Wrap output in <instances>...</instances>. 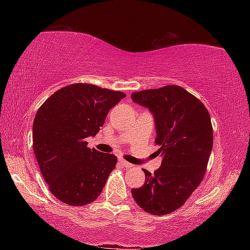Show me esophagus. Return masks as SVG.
Segmentation results:
<instances>
[{
	"instance_id": "obj_1",
	"label": "esophagus",
	"mask_w": 250,
	"mask_h": 250,
	"mask_svg": "<svg viewBox=\"0 0 250 250\" xmlns=\"http://www.w3.org/2000/svg\"><path fill=\"white\" fill-rule=\"evenodd\" d=\"M119 163H120V166H121V167H126V168H130V167H133L132 164L129 163V162H126V161H125V160H119Z\"/></svg>"
}]
</instances>
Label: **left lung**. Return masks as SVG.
Returning <instances> with one entry per match:
<instances>
[{
    "label": "left lung",
    "mask_w": 250,
    "mask_h": 250,
    "mask_svg": "<svg viewBox=\"0 0 250 250\" xmlns=\"http://www.w3.org/2000/svg\"><path fill=\"white\" fill-rule=\"evenodd\" d=\"M131 99L151 111L158 153L163 154L153 174L143 168L145 184L131 193L147 213L170 214L184 204L204 177L213 147L209 113L195 96L174 84L133 92Z\"/></svg>",
    "instance_id": "obj_1"
}]
</instances>
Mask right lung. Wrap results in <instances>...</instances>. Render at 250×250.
Instances as JSON below:
<instances>
[{
    "mask_svg": "<svg viewBox=\"0 0 250 250\" xmlns=\"http://www.w3.org/2000/svg\"><path fill=\"white\" fill-rule=\"evenodd\" d=\"M121 91L89 83L66 86L37 110L33 149L49 191L71 206L94 202L116 167L117 156L88 147L110 109L125 98Z\"/></svg>",
    "mask_w": 250,
    "mask_h": 250,
    "instance_id": "add662e5",
    "label": "right lung"
}]
</instances>
